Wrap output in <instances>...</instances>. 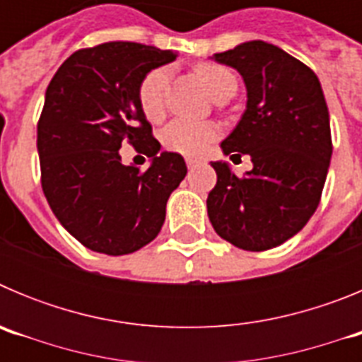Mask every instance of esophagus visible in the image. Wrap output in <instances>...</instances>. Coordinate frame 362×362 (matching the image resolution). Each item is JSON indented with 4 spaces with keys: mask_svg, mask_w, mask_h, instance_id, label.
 I'll return each mask as SVG.
<instances>
[{
    "mask_svg": "<svg viewBox=\"0 0 362 362\" xmlns=\"http://www.w3.org/2000/svg\"><path fill=\"white\" fill-rule=\"evenodd\" d=\"M185 163H187L188 168H196V166L203 165V161H201V159H197V158H187V159H185Z\"/></svg>",
    "mask_w": 362,
    "mask_h": 362,
    "instance_id": "34e87169",
    "label": "esophagus"
}]
</instances>
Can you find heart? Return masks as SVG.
Wrapping results in <instances>:
<instances>
[{
    "label": "heart",
    "instance_id": "obj_1",
    "mask_svg": "<svg viewBox=\"0 0 362 362\" xmlns=\"http://www.w3.org/2000/svg\"><path fill=\"white\" fill-rule=\"evenodd\" d=\"M197 79L216 101H225L238 92V76L225 65L204 62L194 69ZM170 72L165 66L150 70L137 86V101L148 121H159L165 114V98ZM219 136V127L210 121H170L161 132V143L170 152L183 156H201Z\"/></svg>",
    "mask_w": 362,
    "mask_h": 362
}]
</instances>
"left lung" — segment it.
I'll use <instances>...</instances> for the list:
<instances>
[{
	"instance_id": "8db88e82",
	"label": "left lung",
	"mask_w": 362,
	"mask_h": 362,
	"mask_svg": "<svg viewBox=\"0 0 362 362\" xmlns=\"http://www.w3.org/2000/svg\"><path fill=\"white\" fill-rule=\"evenodd\" d=\"M214 57L238 70L248 92L221 148L232 159L248 153L254 168L238 177L226 163H212L210 223L241 250H270L293 238L321 201L332 158L325 94L313 70L276 45L248 41Z\"/></svg>"
}]
</instances>
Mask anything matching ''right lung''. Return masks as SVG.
I'll return each instance as SVG.
<instances>
[{"label": "right lung", "mask_w": 362, "mask_h": 362, "mask_svg": "<svg viewBox=\"0 0 362 362\" xmlns=\"http://www.w3.org/2000/svg\"><path fill=\"white\" fill-rule=\"evenodd\" d=\"M175 57L110 41L76 50L47 86L37 121L41 188L57 221L99 254H132L158 238L166 201L187 175L179 153H158L137 101L143 76ZM124 142L153 158L146 171L120 163Z\"/></svg>", "instance_id": "add662e5"}]
</instances>
